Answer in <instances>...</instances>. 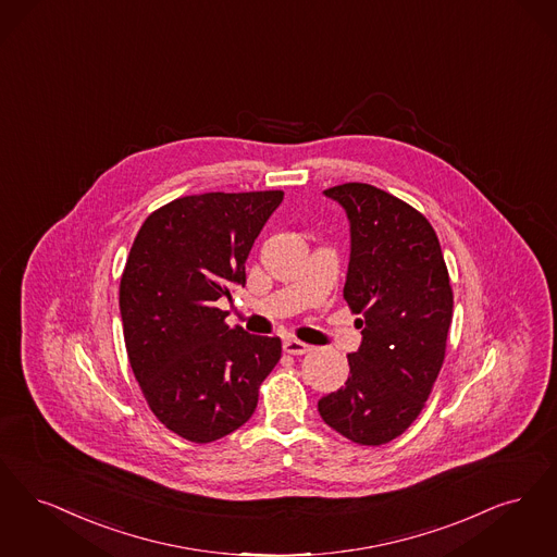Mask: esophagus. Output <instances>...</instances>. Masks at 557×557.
<instances>
[{"label": "esophagus", "mask_w": 557, "mask_h": 557, "mask_svg": "<svg viewBox=\"0 0 557 557\" xmlns=\"http://www.w3.org/2000/svg\"><path fill=\"white\" fill-rule=\"evenodd\" d=\"M283 349H285V354H289V356H304V354H308L312 347L306 345V343H301V341L287 339L283 343Z\"/></svg>", "instance_id": "1"}]
</instances>
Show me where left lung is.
<instances>
[{"mask_svg":"<svg viewBox=\"0 0 557 557\" xmlns=\"http://www.w3.org/2000/svg\"><path fill=\"white\" fill-rule=\"evenodd\" d=\"M345 208L351 253L343 297L362 329L345 387L322 397V420L358 445L406 433L445 360L454 290L435 228L410 203L366 183L324 191Z\"/></svg>","mask_w":557,"mask_h":557,"instance_id":"1","label":"left lung"}]
</instances>
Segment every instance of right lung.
I'll use <instances>...</instances> for the list:
<instances>
[{
	"label": "right lung",
	"instance_id": "1",
	"mask_svg": "<svg viewBox=\"0 0 557 557\" xmlns=\"http://www.w3.org/2000/svg\"><path fill=\"white\" fill-rule=\"evenodd\" d=\"M283 191L199 194L141 224L121 278L124 343L149 410L212 443L243 426L281 360V339L231 329L218 299L245 287V260Z\"/></svg>",
	"mask_w": 557,
	"mask_h": 557
}]
</instances>
